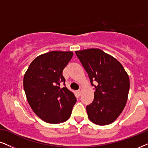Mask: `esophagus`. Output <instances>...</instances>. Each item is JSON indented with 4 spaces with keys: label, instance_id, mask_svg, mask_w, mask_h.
<instances>
[{
    "label": "esophagus",
    "instance_id": "34e87169",
    "mask_svg": "<svg viewBox=\"0 0 148 148\" xmlns=\"http://www.w3.org/2000/svg\"><path fill=\"white\" fill-rule=\"evenodd\" d=\"M81 93H82V89H81V88H80V89H79L78 90V95H79V96H80V95H81Z\"/></svg>",
    "mask_w": 148,
    "mask_h": 148
}]
</instances>
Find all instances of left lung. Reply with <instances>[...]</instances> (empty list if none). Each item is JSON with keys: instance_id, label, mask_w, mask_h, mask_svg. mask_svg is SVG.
Listing matches in <instances>:
<instances>
[{"instance_id": "left-lung-1", "label": "left lung", "mask_w": 148, "mask_h": 148, "mask_svg": "<svg viewBox=\"0 0 148 148\" xmlns=\"http://www.w3.org/2000/svg\"><path fill=\"white\" fill-rule=\"evenodd\" d=\"M75 52L96 90L92 103L86 108L89 120L100 126L111 124L126 106L130 89L128 74L117 59L100 49Z\"/></svg>"}]
</instances>
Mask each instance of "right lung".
Returning a JSON list of instances; mask_svg holds the SVG:
<instances>
[{
	"mask_svg": "<svg viewBox=\"0 0 148 148\" xmlns=\"http://www.w3.org/2000/svg\"><path fill=\"white\" fill-rule=\"evenodd\" d=\"M72 52L51 51L33 60L24 76L28 102L34 113L50 124H59L70 118L76 102L74 93L65 87L63 70ZM63 84L64 87L60 86Z\"/></svg>",
	"mask_w": 148,
	"mask_h": 148,
	"instance_id": "right-lung-1",
	"label": "right lung"
}]
</instances>
